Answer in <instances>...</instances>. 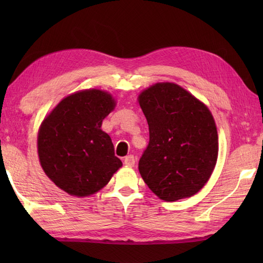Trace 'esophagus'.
I'll use <instances>...</instances> for the list:
<instances>
[{"instance_id": "1", "label": "esophagus", "mask_w": 263, "mask_h": 263, "mask_svg": "<svg viewBox=\"0 0 263 263\" xmlns=\"http://www.w3.org/2000/svg\"><path fill=\"white\" fill-rule=\"evenodd\" d=\"M124 164H125L127 167H133V166H135V164H136L135 157H133L132 155L126 156V157L124 158Z\"/></svg>"}]
</instances>
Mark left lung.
<instances>
[{"instance_id":"obj_1","label":"left lung","mask_w":263,"mask_h":263,"mask_svg":"<svg viewBox=\"0 0 263 263\" xmlns=\"http://www.w3.org/2000/svg\"><path fill=\"white\" fill-rule=\"evenodd\" d=\"M149 125L139 161L148 187L164 201L193 197L215 170L218 133L204 103L174 82H157L138 96Z\"/></svg>"}]
</instances>
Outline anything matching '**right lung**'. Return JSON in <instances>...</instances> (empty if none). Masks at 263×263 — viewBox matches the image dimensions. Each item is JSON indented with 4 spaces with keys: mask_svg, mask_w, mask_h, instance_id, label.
<instances>
[{
    "mask_svg": "<svg viewBox=\"0 0 263 263\" xmlns=\"http://www.w3.org/2000/svg\"><path fill=\"white\" fill-rule=\"evenodd\" d=\"M116 107L113 95L90 88L64 97L43 120L37 152L44 173L77 198L90 197L107 185L122 167L103 120Z\"/></svg>",
    "mask_w": 263,
    "mask_h": 263,
    "instance_id": "right-lung-1",
    "label": "right lung"
}]
</instances>
